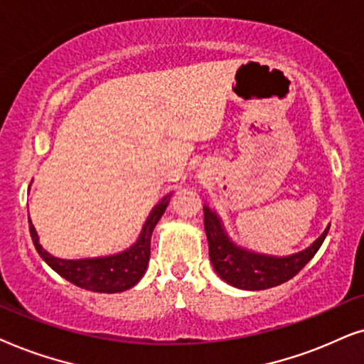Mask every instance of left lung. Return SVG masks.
<instances>
[{"label":"left lung","instance_id":"1","mask_svg":"<svg viewBox=\"0 0 364 364\" xmlns=\"http://www.w3.org/2000/svg\"><path fill=\"white\" fill-rule=\"evenodd\" d=\"M205 211V231L210 245V259L221 279L231 287L248 291H259L287 283L304 268V264L316 255L326 238L329 226L323 235L306 250L289 256H269L248 251L235 245L223 228L220 216L210 208Z\"/></svg>","mask_w":364,"mask_h":364}]
</instances>
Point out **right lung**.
Wrapping results in <instances>:
<instances>
[{"instance_id":"obj_1","label":"right lung","mask_w":364,"mask_h":364,"mask_svg":"<svg viewBox=\"0 0 364 364\" xmlns=\"http://www.w3.org/2000/svg\"><path fill=\"white\" fill-rule=\"evenodd\" d=\"M168 205L169 196H164L149 213L136 243L118 255L85 259L56 258L46 250H43L40 240H38V232L30 220L31 240L35 243L38 255L46 261V264L70 283L95 293H121L124 289L133 288L143 278L149 261V253H151L149 246H151L153 230L161 220Z\"/></svg>"}]
</instances>
